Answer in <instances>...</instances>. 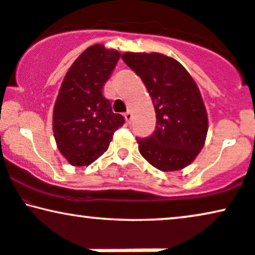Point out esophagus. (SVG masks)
Listing matches in <instances>:
<instances>
[{"label":"esophagus","mask_w":255,"mask_h":255,"mask_svg":"<svg viewBox=\"0 0 255 255\" xmlns=\"http://www.w3.org/2000/svg\"><path fill=\"white\" fill-rule=\"evenodd\" d=\"M124 117H125V120H127L128 123H131V121H132V118H133V116H132V112L128 110L127 114L124 115Z\"/></svg>","instance_id":"1"}]
</instances>
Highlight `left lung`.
<instances>
[{
    "instance_id": "obj_1",
    "label": "left lung",
    "mask_w": 255,
    "mask_h": 255,
    "mask_svg": "<svg viewBox=\"0 0 255 255\" xmlns=\"http://www.w3.org/2000/svg\"><path fill=\"white\" fill-rule=\"evenodd\" d=\"M122 59L141 78L156 111V131L137 139L140 154L164 172L188 166L208 130L206 108L192 76L177 59L159 52H124Z\"/></svg>"
}]
</instances>
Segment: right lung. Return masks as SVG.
Here are the masks:
<instances>
[{
	"instance_id": "add662e5",
	"label": "right lung",
	"mask_w": 255,
	"mask_h": 255,
	"mask_svg": "<svg viewBox=\"0 0 255 255\" xmlns=\"http://www.w3.org/2000/svg\"><path fill=\"white\" fill-rule=\"evenodd\" d=\"M121 52L94 44L78 56L64 76L52 112V130L59 152L72 166H88L109 148L124 124L103 96Z\"/></svg>"
}]
</instances>
